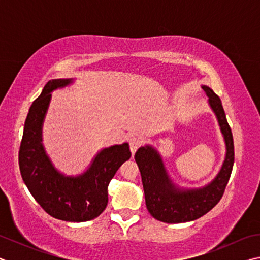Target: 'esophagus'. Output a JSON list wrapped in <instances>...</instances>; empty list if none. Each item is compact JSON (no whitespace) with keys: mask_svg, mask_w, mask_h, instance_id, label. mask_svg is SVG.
I'll list each match as a JSON object with an SVG mask.
<instances>
[{"mask_svg":"<svg viewBox=\"0 0 260 260\" xmlns=\"http://www.w3.org/2000/svg\"><path fill=\"white\" fill-rule=\"evenodd\" d=\"M141 146V140L140 139H138V138H132L131 140H129V149H131V151H132V153H135V151L138 150V148Z\"/></svg>","mask_w":260,"mask_h":260,"instance_id":"34e87169","label":"esophagus"}]
</instances>
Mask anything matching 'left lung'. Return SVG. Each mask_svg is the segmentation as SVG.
<instances>
[{
  "label": "left lung",
  "mask_w": 260,
  "mask_h": 260,
  "mask_svg": "<svg viewBox=\"0 0 260 260\" xmlns=\"http://www.w3.org/2000/svg\"><path fill=\"white\" fill-rule=\"evenodd\" d=\"M208 103L215 114L226 147L221 169L212 181L200 188H183L173 182L160 153L152 146L141 147L135 153L146 197L147 209L153 218L167 223L192 221L213 209L221 199L234 165V142L219 96L202 85Z\"/></svg>",
  "instance_id": "8db88e82"
}]
</instances>
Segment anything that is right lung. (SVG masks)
<instances>
[{"instance_id":"right-lung-1","label":"right lung","mask_w":260,"mask_h":260,"mask_svg":"<svg viewBox=\"0 0 260 260\" xmlns=\"http://www.w3.org/2000/svg\"><path fill=\"white\" fill-rule=\"evenodd\" d=\"M73 81L52 79L30 105L19 149V169L29 192L47 213L64 221L83 222L107 208L109 183L132 153L124 142L103 148L81 174L67 175L56 169L43 147L42 126L52 91Z\"/></svg>"}]
</instances>
